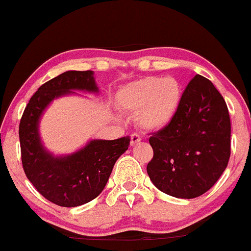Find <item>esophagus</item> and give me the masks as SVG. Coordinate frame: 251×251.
Returning <instances> with one entry per match:
<instances>
[{"label": "esophagus", "instance_id": "1", "mask_svg": "<svg viewBox=\"0 0 251 251\" xmlns=\"http://www.w3.org/2000/svg\"><path fill=\"white\" fill-rule=\"evenodd\" d=\"M142 142V138L139 137L138 134H132L131 135V146H135L137 144H139Z\"/></svg>", "mask_w": 251, "mask_h": 251}]
</instances>
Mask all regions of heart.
Returning a JSON list of instances; mask_svg holds the SVG:
<instances>
[{
    "label": "heart",
    "instance_id": "b5f03b06",
    "mask_svg": "<svg viewBox=\"0 0 251 251\" xmlns=\"http://www.w3.org/2000/svg\"><path fill=\"white\" fill-rule=\"evenodd\" d=\"M183 88L172 76H145L126 83L117 93L123 111L135 114L138 127L159 132L175 120L179 111Z\"/></svg>",
    "mask_w": 251,
    "mask_h": 251
}]
</instances>
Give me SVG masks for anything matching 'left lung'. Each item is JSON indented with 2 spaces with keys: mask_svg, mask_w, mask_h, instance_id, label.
Segmentation results:
<instances>
[{
  "mask_svg": "<svg viewBox=\"0 0 251 251\" xmlns=\"http://www.w3.org/2000/svg\"><path fill=\"white\" fill-rule=\"evenodd\" d=\"M226 103L210 80L196 75L166 128L150 138L153 158L148 175L157 189L176 198L205 194L220 179L230 158Z\"/></svg>",
  "mask_w": 251,
  "mask_h": 251,
  "instance_id": "1",
  "label": "left lung"
}]
</instances>
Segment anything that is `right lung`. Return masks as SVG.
Returning <instances> with one entry per match:
<instances>
[{
	"mask_svg": "<svg viewBox=\"0 0 251 251\" xmlns=\"http://www.w3.org/2000/svg\"><path fill=\"white\" fill-rule=\"evenodd\" d=\"M83 93L99 94L93 71H67L50 80L30 98L20 122L19 137L25 174L51 203L74 208L101 194L118 158L127 151L129 137L91 139L72 153L54 154L45 146L40 123L54 100Z\"/></svg>",
	"mask_w": 251,
	"mask_h": 251,
	"instance_id": "add662e5",
	"label": "right lung"
}]
</instances>
